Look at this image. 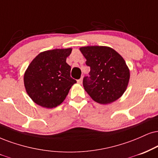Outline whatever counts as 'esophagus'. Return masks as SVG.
I'll return each instance as SVG.
<instances>
[{
	"mask_svg": "<svg viewBox=\"0 0 158 158\" xmlns=\"http://www.w3.org/2000/svg\"><path fill=\"white\" fill-rule=\"evenodd\" d=\"M77 83H80V84H81V83H83V78H81V79L77 80Z\"/></svg>",
	"mask_w": 158,
	"mask_h": 158,
	"instance_id": "esophagus-1",
	"label": "esophagus"
}]
</instances>
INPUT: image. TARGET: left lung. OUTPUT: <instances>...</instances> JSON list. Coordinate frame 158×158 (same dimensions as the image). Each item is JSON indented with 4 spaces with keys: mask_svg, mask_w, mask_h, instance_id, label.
Wrapping results in <instances>:
<instances>
[{
    "mask_svg": "<svg viewBox=\"0 0 158 158\" xmlns=\"http://www.w3.org/2000/svg\"><path fill=\"white\" fill-rule=\"evenodd\" d=\"M90 67L89 77H83L85 91L95 102L109 104L126 91L130 71L124 58L108 47L88 46L80 48Z\"/></svg>",
    "mask_w": 158,
    "mask_h": 158,
    "instance_id": "left-lung-1",
    "label": "left lung"
}]
</instances>
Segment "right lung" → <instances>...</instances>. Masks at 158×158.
Returning a JSON list of instances; mask_svg holds the SVG:
<instances>
[{"instance_id":"right-lung-1","label":"right lung","mask_w":158,"mask_h":158,"mask_svg":"<svg viewBox=\"0 0 158 158\" xmlns=\"http://www.w3.org/2000/svg\"><path fill=\"white\" fill-rule=\"evenodd\" d=\"M71 48L41 52L29 64L24 84L29 97L39 106L52 108L65 100L77 81L70 76L71 67L66 62Z\"/></svg>"}]
</instances>
